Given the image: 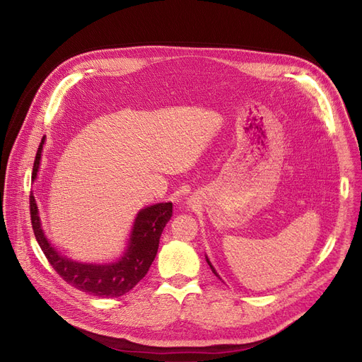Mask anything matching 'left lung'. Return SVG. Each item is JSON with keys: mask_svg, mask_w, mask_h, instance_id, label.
I'll list each match as a JSON object with an SVG mask.
<instances>
[{"mask_svg": "<svg viewBox=\"0 0 362 362\" xmlns=\"http://www.w3.org/2000/svg\"><path fill=\"white\" fill-rule=\"evenodd\" d=\"M206 262H208V265H210V269H211V272H213V273H214V274H216V276H217V277H218V279H220V276H218V274H217V273H216V270H214V267H213V265H211V262H210V259H208V258H206Z\"/></svg>", "mask_w": 362, "mask_h": 362, "instance_id": "obj_1", "label": "left lung"}]
</instances>
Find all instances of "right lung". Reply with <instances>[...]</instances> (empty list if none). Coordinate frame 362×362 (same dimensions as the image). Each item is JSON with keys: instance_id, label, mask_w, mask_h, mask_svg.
<instances>
[{"instance_id": "1", "label": "right lung", "mask_w": 362, "mask_h": 362, "mask_svg": "<svg viewBox=\"0 0 362 362\" xmlns=\"http://www.w3.org/2000/svg\"><path fill=\"white\" fill-rule=\"evenodd\" d=\"M42 145L44 138L36 151L32 179L36 177L37 168H40ZM29 204L35 238L57 274L67 281L70 286L100 298L122 296L135 288L145 277L157 255L164 227L173 216V204L171 202L144 208L139 211L135 224H133L130 242L123 258L108 265H95L81 264L59 255L44 236L40 216H37V206L32 194L29 197Z\"/></svg>"}]
</instances>
